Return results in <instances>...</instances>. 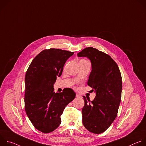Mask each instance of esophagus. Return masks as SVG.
Returning a JSON list of instances; mask_svg holds the SVG:
<instances>
[{
    "instance_id": "1",
    "label": "esophagus",
    "mask_w": 146,
    "mask_h": 146,
    "mask_svg": "<svg viewBox=\"0 0 146 146\" xmlns=\"http://www.w3.org/2000/svg\"><path fill=\"white\" fill-rule=\"evenodd\" d=\"M76 98H81V96L79 95V94H76Z\"/></svg>"
}]
</instances>
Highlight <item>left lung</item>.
Here are the masks:
<instances>
[{
	"label": "left lung",
	"instance_id": "obj_1",
	"mask_svg": "<svg viewBox=\"0 0 146 146\" xmlns=\"http://www.w3.org/2000/svg\"><path fill=\"white\" fill-rule=\"evenodd\" d=\"M77 56L91 60L92 70L87 84L96 92L91 102L83 96L82 123L90 132L99 134L110 126L117 115L121 99V74L111 56L96 48H86Z\"/></svg>",
	"mask_w": 146,
	"mask_h": 146
}]
</instances>
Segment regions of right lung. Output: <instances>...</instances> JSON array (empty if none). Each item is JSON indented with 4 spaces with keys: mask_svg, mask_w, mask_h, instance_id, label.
<instances>
[{
    "mask_svg": "<svg viewBox=\"0 0 146 146\" xmlns=\"http://www.w3.org/2000/svg\"><path fill=\"white\" fill-rule=\"evenodd\" d=\"M73 52L56 48L44 50L32 61L25 78V110L36 129L47 133L61 123L60 115L76 96L71 88L55 93L54 84Z\"/></svg>",
    "mask_w": 146,
    "mask_h": 146,
    "instance_id": "obj_1",
    "label": "right lung"
}]
</instances>
